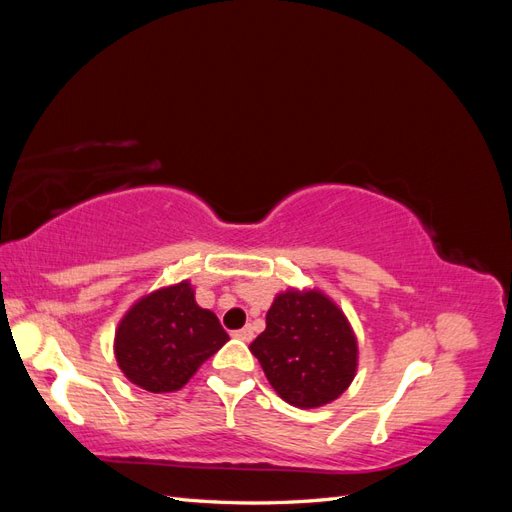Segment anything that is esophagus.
<instances>
[{"instance_id": "34e87169", "label": "esophagus", "mask_w": 512, "mask_h": 512, "mask_svg": "<svg viewBox=\"0 0 512 512\" xmlns=\"http://www.w3.org/2000/svg\"><path fill=\"white\" fill-rule=\"evenodd\" d=\"M232 337H237V339H241V342H252V337H254V331H252V327H243V329H239V331H235V333H232Z\"/></svg>"}]
</instances>
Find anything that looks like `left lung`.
<instances>
[{"instance_id":"8db88e82","label":"left lung","mask_w":512,"mask_h":512,"mask_svg":"<svg viewBox=\"0 0 512 512\" xmlns=\"http://www.w3.org/2000/svg\"><path fill=\"white\" fill-rule=\"evenodd\" d=\"M262 371L286 404L318 408L342 395L356 374V337L320 290H286L267 312V329L250 344Z\"/></svg>"}]
</instances>
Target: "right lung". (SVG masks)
<instances>
[{
    "mask_svg": "<svg viewBox=\"0 0 512 512\" xmlns=\"http://www.w3.org/2000/svg\"><path fill=\"white\" fill-rule=\"evenodd\" d=\"M228 342L209 309L198 307L190 282L138 299L115 331V359L132 384L149 393H173Z\"/></svg>",
    "mask_w": 512,
    "mask_h": 512,
    "instance_id": "1",
    "label": "right lung"
}]
</instances>
